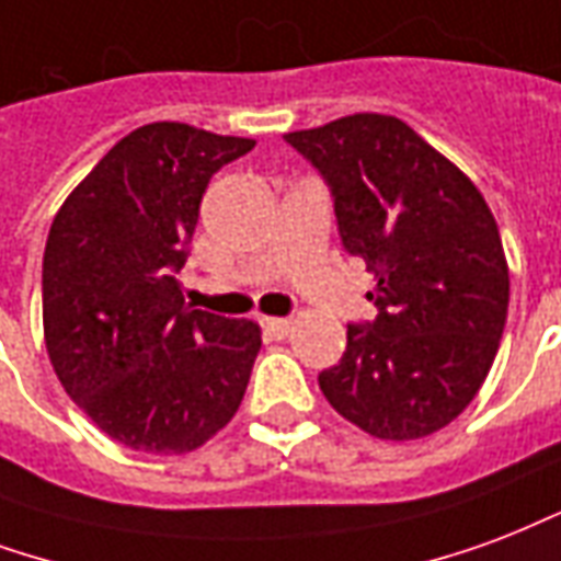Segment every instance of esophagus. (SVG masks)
Wrapping results in <instances>:
<instances>
[{"instance_id":"obj_1","label":"esophagus","mask_w":561,"mask_h":561,"mask_svg":"<svg viewBox=\"0 0 561 561\" xmlns=\"http://www.w3.org/2000/svg\"><path fill=\"white\" fill-rule=\"evenodd\" d=\"M261 327L270 339H285L291 333V318H261Z\"/></svg>"}]
</instances>
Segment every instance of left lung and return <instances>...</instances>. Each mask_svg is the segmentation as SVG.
Returning a JSON list of instances; mask_svg holds the SVG:
<instances>
[{"mask_svg": "<svg viewBox=\"0 0 561 561\" xmlns=\"http://www.w3.org/2000/svg\"><path fill=\"white\" fill-rule=\"evenodd\" d=\"M333 186L344 249L375 273L377 318L347 327L323 398L377 439L431 437L479 396L508 314V261L479 186L413 127L356 112L285 133Z\"/></svg>", "mask_w": 561, "mask_h": 561, "instance_id": "left-lung-1", "label": "left lung"}]
</instances>
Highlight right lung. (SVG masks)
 I'll list each match as a JSON object with an SVG mask.
<instances>
[{
    "instance_id": "obj_1",
    "label": "right lung",
    "mask_w": 561,
    "mask_h": 561,
    "mask_svg": "<svg viewBox=\"0 0 561 561\" xmlns=\"http://www.w3.org/2000/svg\"><path fill=\"white\" fill-rule=\"evenodd\" d=\"M252 148L193 124H145L103 153L49 226V363L77 408L127 449L196 451L243 401L261 327L186 306L175 273L214 172Z\"/></svg>"
}]
</instances>
